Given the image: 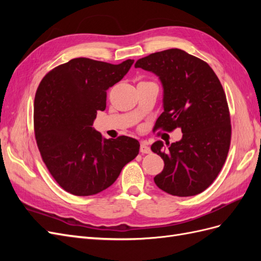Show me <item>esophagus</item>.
Returning <instances> with one entry per match:
<instances>
[{
    "label": "esophagus",
    "instance_id": "34e87169",
    "mask_svg": "<svg viewBox=\"0 0 261 261\" xmlns=\"http://www.w3.org/2000/svg\"><path fill=\"white\" fill-rule=\"evenodd\" d=\"M151 150H150V147L148 146L147 143H145V141H143V143L140 144V152L141 153H149Z\"/></svg>",
    "mask_w": 261,
    "mask_h": 261
}]
</instances>
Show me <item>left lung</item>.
Wrapping results in <instances>:
<instances>
[{"instance_id":"1","label":"left lung","mask_w":261,"mask_h":261,"mask_svg":"<svg viewBox=\"0 0 261 261\" xmlns=\"http://www.w3.org/2000/svg\"><path fill=\"white\" fill-rule=\"evenodd\" d=\"M136 68L155 74L163 87L164 111L156 129L180 128L176 143L158 140L151 150L164 161L155 185L173 196L200 194L215 180L231 144V120L223 87L206 62L179 49L139 59Z\"/></svg>"}]
</instances>
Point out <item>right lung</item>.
Instances as JSON below:
<instances>
[{"label": "right lung", "instance_id": "1", "mask_svg": "<svg viewBox=\"0 0 261 261\" xmlns=\"http://www.w3.org/2000/svg\"><path fill=\"white\" fill-rule=\"evenodd\" d=\"M121 64L77 58L59 65L39 85L34 109L37 145L57 183L75 196L96 195L111 186L139 152L138 140L107 139L92 127L107 107V90L127 74Z\"/></svg>", "mask_w": 261, "mask_h": 261}]
</instances>
